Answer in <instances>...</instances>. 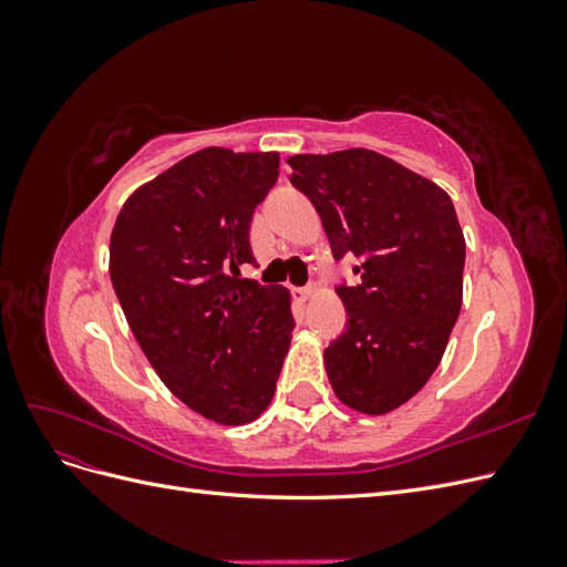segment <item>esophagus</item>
Wrapping results in <instances>:
<instances>
[{"mask_svg": "<svg viewBox=\"0 0 567 567\" xmlns=\"http://www.w3.org/2000/svg\"><path fill=\"white\" fill-rule=\"evenodd\" d=\"M312 296H315V286H307V288H298V290H296V298H298L300 302L310 300Z\"/></svg>", "mask_w": 567, "mask_h": 567, "instance_id": "obj_1", "label": "esophagus"}]
</instances>
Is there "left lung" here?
<instances>
[{"instance_id": "left-lung-1", "label": "left lung", "mask_w": 567, "mask_h": 567, "mask_svg": "<svg viewBox=\"0 0 567 567\" xmlns=\"http://www.w3.org/2000/svg\"><path fill=\"white\" fill-rule=\"evenodd\" d=\"M290 184L312 200L333 255H357L340 286L348 329L323 350L336 398L381 416L427 383L463 300V238L444 188L369 148L298 153Z\"/></svg>"}]
</instances>
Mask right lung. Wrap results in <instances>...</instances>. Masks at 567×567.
<instances>
[{
  "instance_id": "add662e5",
  "label": "right lung",
  "mask_w": 567,
  "mask_h": 567,
  "mask_svg": "<svg viewBox=\"0 0 567 567\" xmlns=\"http://www.w3.org/2000/svg\"><path fill=\"white\" fill-rule=\"evenodd\" d=\"M277 177V151L200 148L136 188L111 231V281L136 342L165 388L219 425L269 406L293 338L288 288L238 279Z\"/></svg>"
}]
</instances>
